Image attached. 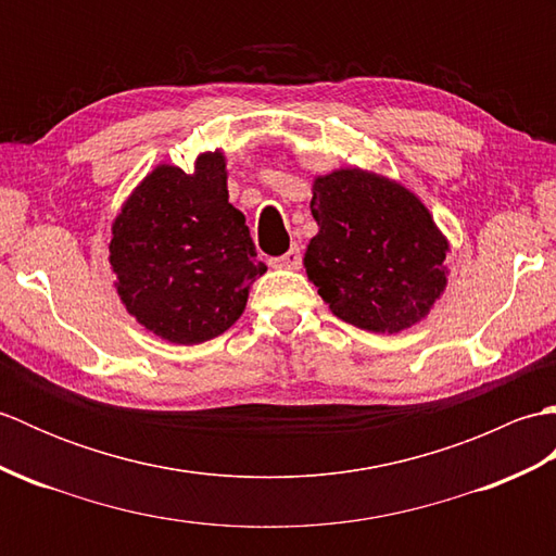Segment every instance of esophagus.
I'll return each instance as SVG.
<instances>
[{"label": "esophagus", "instance_id": "1", "mask_svg": "<svg viewBox=\"0 0 556 556\" xmlns=\"http://www.w3.org/2000/svg\"><path fill=\"white\" fill-rule=\"evenodd\" d=\"M301 260H303L301 248L299 245H291L285 255L271 257L269 265L271 267H285V269H299L301 267Z\"/></svg>", "mask_w": 556, "mask_h": 556}]
</instances>
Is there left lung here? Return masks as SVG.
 <instances>
[{"label":"left lung","instance_id":"left-lung-1","mask_svg":"<svg viewBox=\"0 0 556 556\" xmlns=\"http://www.w3.org/2000/svg\"><path fill=\"white\" fill-rule=\"evenodd\" d=\"M317 231L303 265L339 320L396 334L420 323L446 287L448 243L408 188L337 169L313 181Z\"/></svg>","mask_w":556,"mask_h":556}]
</instances>
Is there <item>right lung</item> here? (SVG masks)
Instances as JSON below:
<instances>
[{
	"label": "right lung",
	"mask_w": 556,
	"mask_h": 556,
	"mask_svg": "<svg viewBox=\"0 0 556 556\" xmlns=\"http://www.w3.org/2000/svg\"><path fill=\"white\" fill-rule=\"evenodd\" d=\"M110 265L126 311L172 344H203L239 320L267 267L229 203L219 150L193 174L160 164L140 181L112 224Z\"/></svg>",
	"instance_id": "obj_1"
}]
</instances>
